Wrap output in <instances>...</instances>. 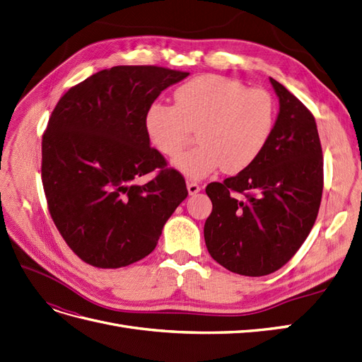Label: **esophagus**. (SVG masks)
<instances>
[{
    "label": "esophagus",
    "instance_id": "obj_1",
    "mask_svg": "<svg viewBox=\"0 0 362 362\" xmlns=\"http://www.w3.org/2000/svg\"><path fill=\"white\" fill-rule=\"evenodd\" d=\"M187 190H189V194L193 196V194L201 192V187L196 182H187Z\"/></svg>",
    "mask_w": 362,
    "mask_h": 362
}]
</instances>
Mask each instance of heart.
<instances>
[{
  "instance_id": "b5f03b06",
  "label": "heart",
  "mask_w": 362,
  "mask_h": 362,
  "mask_svg": "<svg viewBox=\"0 0 362 362\" xmlns=\"http://www.w3.org/2000/svg\"><path fill=\"white\" fill-rule=\"evenodd\" d=\"M175 107L152 104L145 117L148 136L161 154L177 157L198 133L199 146L172 161L189 180H202L218 168L228 175L247 169L275 125V101L267 90L247 89L222 75H201L178 87Z\"/></svg>"
}]
</instances>
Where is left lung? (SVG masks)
<instances>
[{"instance_id":"1","label":"left lung","mask_w":362,"mask_h":362,"mask_svg":"<svg viewBox=\"0 0 362 362\" xmlns=\"http://www.w3.org/2000/svg\"><path fill=\"white\" fill-rule=\"evenodd\" d=\"M270 83L279 112L266 148L247 169L205 189L213 202L206 249L245 276H264L288 262L311 231L323 190L315 119L281 83Z\"/></svg>"}]
</instances>
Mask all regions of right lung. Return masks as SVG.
<instances>
[{"instance_id":"right-lung-1","label":"right lung","mask_w":362,"mask_h":362,"mask_svg":"<svg viewBox=\"0 0 362 362\" xmlns=\"http://www.w3.org/2000/svg\"><path fill=\"white\" fill-rule=\"evenodd\" d=\"M187 72L115 66L64 93L42 140V182L64 242L87 264L119 269L156 249L187 198L182 175L151 148L145 117ZM158 170L146 185L135 181Z\"/></svg>"}]
</instances>
